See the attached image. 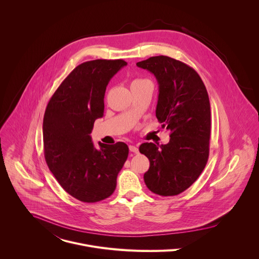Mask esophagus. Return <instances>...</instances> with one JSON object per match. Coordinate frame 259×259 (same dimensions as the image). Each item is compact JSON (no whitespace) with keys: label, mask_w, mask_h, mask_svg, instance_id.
Returning <instances> with one entry per match:
<instances>
[{"label":"esophagus","mask_w":259,"mask_h":259,"mask_svg":"<svg viewBox=\"0 0 259 259\" xmlns=\"http://www.w3.org/2000/svg\"><path fill=\"white\" fill-rule=\"evenodd\" d=\"M129 150H130V152H132V153H134V154H138L137 146H135V145H133V144L129 145Z\"/></svg>","instance_id":"34e87169"}]
</instances>
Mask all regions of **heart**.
Returning <instances> with one entry per match:
<instances>
[{
	"instance_id": "b5f03b06",
	"label": "heart",
	"mask_w": 259,
	"mask_h": 259,
	"mask_svg": "<svg viewBox=\"0 0 259 259\" xmlns=\"http://www.w3.org/2000/svg\"><path fill=\"white\" fill-rule=\"evenodd\" d=\"M144 80H140V79H136V80H134L133 82H132V85L133 84H136V83H140V82H143Z\"/></svg>"
}]
</instances>
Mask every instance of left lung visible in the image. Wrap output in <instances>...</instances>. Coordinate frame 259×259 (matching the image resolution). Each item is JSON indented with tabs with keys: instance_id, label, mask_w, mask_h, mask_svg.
<instances>
[{
	"instance_id": "obj_1",
	"label": "left lung",
	"mask_w": 259,
	"mask_h": 259,
	"mask_svg": "<svg viewBox=\"0 0 259 259\" xmlns=\"http://www.w3.org/2000/svg\"><path fill=\"white\" fill-rule=\"evenodd\" d=\"M136 65L151 71L159 85L156 117L170 133L167 144L144 142L139 152L150 160L143 179L153 193L175 196L189 189L209 157L210 101L198 72L179 60L154 56Z\"/></svg>"
}]
</instances>
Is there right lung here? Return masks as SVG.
Listing matches in <instances>:
<instances>
[{
    "instance_id": "1",
    "label": "right lung",
    "mask_w": 259,
    "mask_h": 259,
    "mask_svg": "<svg viewBox=\"0 0 259 259\" xmlns=\"http://www.w3.org/2000/svg\"><path fill=\"white\" fill-rule=\"evenodd\" d=\"M127 65L122 59H96L78 65L60 84L43 121L46 163L62 189L79 201L95 203L112 195L129 154L124 142L96 149L90 136L104 112L106 86Z\"/></svg>"
}]
</instances>
